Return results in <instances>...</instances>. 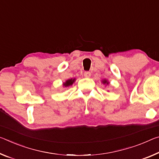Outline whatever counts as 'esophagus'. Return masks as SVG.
Instances as JSON below:
<instances>
[{
    "mask_svg": "<svg viewBox=\"0 0 159 159\" xmlns=\"http://www.w3.org/2000/svg\"><path fill=\"white\" fill-rule=\"evenodd\" d=\"M90 75H91V74H90V72H89V71L84 72V76L85 77L89 78V77H90Z\"/></svg>",
    "mask_w": 159,
    "mask_h": 159,
    "instance_id": "esophagus-1",
    "label": "esophagus"
}]
</instances>
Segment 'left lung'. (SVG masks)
Wrapping results in <instances>:
<instances>
[{
	"mask_svg": "<svg viewBox=\"0 0 159 159\" xmlns=\"http://www.w3.org/2000/svg\"><path fill=\"white\" fill-rule=\"evenodd\" d=\"M102 83L103 84H107V85L109 84V82H108L106 79H103L102 80Z\"/></svg>",
	"mask_w": 159,
	"mask_h": 159,
	"instance_id": "8db88e82",
	"label": "left lung"
}]
</instances>
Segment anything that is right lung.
Segmentation results:
<instances>
[{"label": "right lung", "instance_id": "obj_1", "mask_svg": "<svg viewBox=\"0 0 159 159\" xmlns=\"http://www.w3.org/2000/svg\"><path fill=\"white\" fill-rule=\"evenodd\" d=\"M75 80V79H69V80H67L66 82H64V84H63V85H64V87H69V86H70V85H71L73 84H74V81Z\"/></svg>", "mask_w": 159, "mask_h": 159}]
</instances>
